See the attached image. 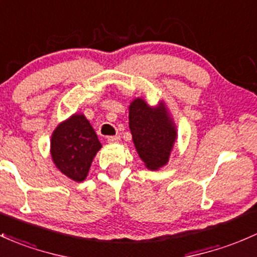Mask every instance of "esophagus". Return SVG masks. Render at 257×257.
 <instances>
[{
	"instance_id": "1",
	"label": "esophagus",
	"mask_w": 257,
	"mask_h": 257,
	"mask_svg": "<svg viewBox=\"0 0 257 257\" xmlns=\"http://www.w3.org/2000/svg\"><path fill=\"white\" fill-rule=\"evenodd\" d=\"M119 140H120V138L117 137V135H115V137L107 138V143L108 144H117V143H119Z\"/></svg>"
}]
</instances>
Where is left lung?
<instances>
[{"mask_svg": "<svg viewBox=\"0 0 257 257\" xmlns=\"http://www.w3.org/2000/svg\"><path fill=\"white\" fill-rule=\"evenodd\" d=\"M129 129L145 167L150 171L165 167L178 137L166 103L150 106L143 97L134 98L129 105Z\"/></svg>", "mask_w": 257, "mask_h": 257, "instance_id": "obj_1", "label": "left lung"}]
</instances>
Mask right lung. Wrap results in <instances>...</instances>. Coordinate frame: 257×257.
Instances as JSON below:
<instances>
[{"mask_svg": "<svg viewBox=\"0 0 257 257\" xmlns=\"http://www.w3.org/2000/svg\"><path fill=\"white\" fill-rule=\"evenodd\" d=\"M102 148L83 113H74L56 126L50 152L57 170L74 182L86 179L92 160Z\"/></svg>", "mask_w": 257, "mask_h": 257, "instance_id": "1", "label": "right lung"}]
</instances>
